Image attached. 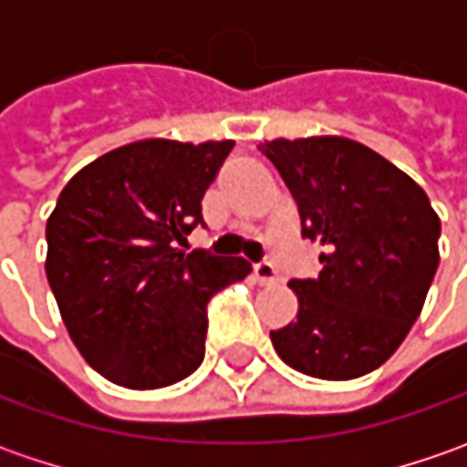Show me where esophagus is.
<instances>
[{"mask_svg": "<svg viewBox=\"0 0 467 467\" xmlns=\"http://www.w3.org/2000/svg\"><path fill=\"white\" fill-rule=\"evenodd\" d=\"M252 273H254V278H257V283H262V285H275L280 280L278 270H275L270 262H257Z\"/></svg>", "mask_w": 467, "mask_h": 467, "instance_id": "34e87169", "label": "esophagus"}]
</instances>
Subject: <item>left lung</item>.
Masks as SVG:
<instances>
[{
    "label": "left lung",
    "instance_id": "left-lung-1",
    "mask_svg": "<svg viewBox=\"0 0 467 467\" xmlns=\"http://www.w3.org/2000/svg\"><path fill=\"white\" fill-rule=\"evenodd\" d=\"M260 150L296 200L301 236L325 246L319 278L288 283L298 314L270 340L301 374L364 377L421 314L440 265V215L408 173L348 137H280Z\"/></svg>",
    "mask_w": 467,
    "mask_h": 467
}]
</instances>
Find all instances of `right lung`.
Returning <instances> with one entry per match:
<instances>
[{"label": "right lung", "mask_w": 467, "mask_h": 467, "mask_svg": "<svg viewBox=\"0 0 467 467\" xmlns=\"http://www.w3.org/2000/svg\"><path fill=\"white\" fill-rule=\"evenodd\" d=\"M234 140H137L62 189L46 221V278L82 358L109 382L158 389L205 358L207 301L252 265L184 252ZM205 225V223H202Z\"/></svg>", "instance_id": "obj_1"}]
</instances>
